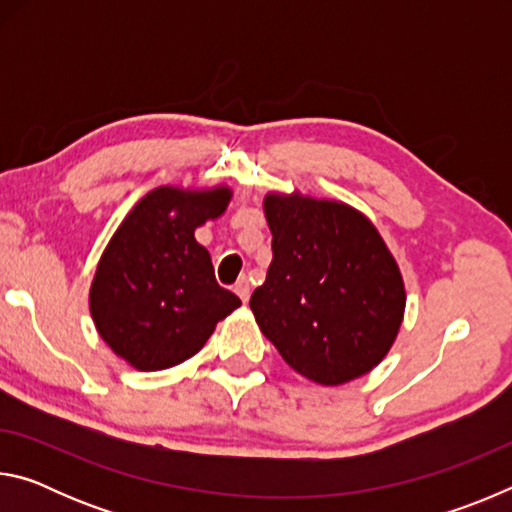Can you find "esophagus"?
<instances>
[{
	"label": "esophagus",
	"mask_w": 512,
	"mask_h": 512,
	"mask_svg": "<svg viewBox=\"0 0 512 512\" xmlns=\"http://www.w3.org/2000/svg\"><path fill=\"white\" fill-rule=\"evenodd\" d=\"M235 293H237L241 300L248 302V298H250V282L246 280V277H239L237 284H235Z\"/></svg>",
	"instance_id": "34e87169"
}]
</instances>
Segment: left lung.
I'll list each match as a JSON object with an SVG mask.
<instances>
[{
    "mask_svg": "<svg viewBox=\"0 0 512 512\" xmlns=\"http://www.w3.org/2000/svg\"><path fill=\"white\" fill-rule=\"evenodd\" d=\"M264 214L273 262L250 296L262 334L316 384L366 375L404 318L406 291L391 250L366 216L339 201L266 194Z\"/></svg>",
    "mask_w": 512,
    "mask_h": 512,
    "instance_id": "1",
    "label": "left lung"
}]
</instances>
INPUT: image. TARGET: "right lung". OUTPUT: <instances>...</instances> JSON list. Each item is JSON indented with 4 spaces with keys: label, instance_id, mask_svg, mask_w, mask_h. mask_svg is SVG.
<instances>
[{
    "label": "right lung",
    "instance_id": "add662e5",
    "mask_svg": "<svg viewBox=\"0 0 512 512\" xmlns=\"http://www.w3.org/2000/svg\"><path fill=\"white\" fill-rule=\"evenodd\" d=\"M228 187H158L137 203L103 250L90 314L110 350L133 368L164 370L203 348L241 300L219 287L194 230L219 219Z\"/></svg>",
    "mask_w": 512,
    "mask_h": 512
}]
</instances>
